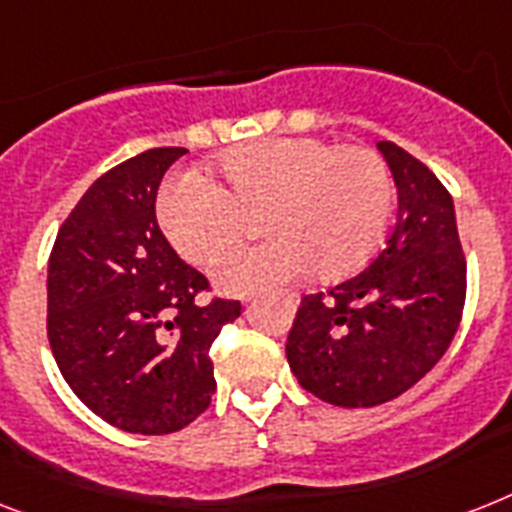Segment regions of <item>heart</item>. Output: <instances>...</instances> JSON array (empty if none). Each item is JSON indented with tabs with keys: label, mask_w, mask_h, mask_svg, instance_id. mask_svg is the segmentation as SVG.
<instances>
[{
	"label": "heart",
	"mask_w": 512,
	"mask_h": 512,
	"mask_svg": "<svg viewBox=\"0 0 512 512\" xmlns=\"http://www.w3.org/2000/svg\"><path fill=\"white\" fill-rule=\"evenodd\" d=\"M218 181L184 176L157 202L168 242L191 265H213L242 244L249 218L268 242L215 270L220 292L247 297L299 273L336 281L368 263L392 218L394 184L378 152L331 147L313 136L263 139L226 149Z\"/></svg>",
	"instance_id": "heart-1"
}]
</instances>
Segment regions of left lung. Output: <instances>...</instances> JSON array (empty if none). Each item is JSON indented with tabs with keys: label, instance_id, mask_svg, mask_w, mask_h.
Segmentation results:
<instances>
[{
	"label": "left lung",
	"instance_id": "8db88e82",
	"mask_svg": "<svg viewBox=\"0 0 512 512\" xmlns=\"http://www.w3.org/2000/svg\"><path fill=\"white\" fill-rule=\"evenodd\" d=\"M400 213L363 273L307 294L286 339L299 386L336 407L400 397L434 368L460 326L465 255L450 191L421 160L378 141Z\"/></svg>",
	"mask_w": 512,
	"mask_h": 512
}]
</instances>
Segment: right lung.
<instances>
[{
	"label": "right lung",
	"instance_id": "1",
	"mask_svg": "<svg viewBox=\"0 0 512 512\" xmlns=\"http://www.w3.org/2000/svg\"><path fill=\"white\" fill-rule=\"evenodd\" d=\"M184 147L147 149L86 189L54 239L47 334L78 400L128 434H173L215 394L210 344L242 315L194 302L207 278L157 226L155 199Z\"/></svg>",
	"mask_w": 512,
	"mask_h": 512
}]
</instances>
